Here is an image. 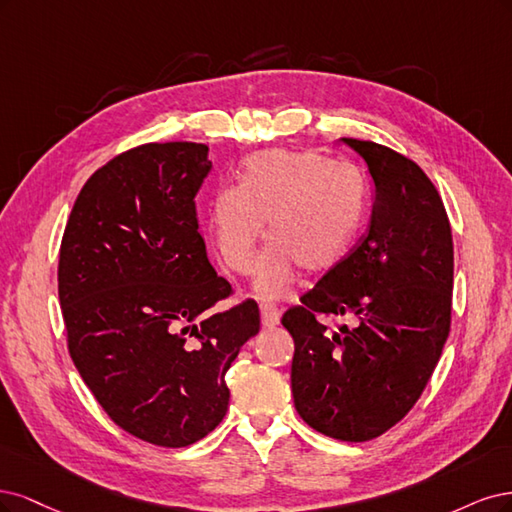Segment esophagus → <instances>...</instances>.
<instances>
[{"label":"esophagus","instance_id":"34e87169","mask_svg":"<svg viewBox=\"0 0 512 512\" xmlns=\"http://www.w3.org/2000/svg\"><path fill=\"white\" fill-rule=\"evenodd\" d=\"M261 310V323L263 327H276L280 323V308L274 306V304H261L259 306Z\"/></svg>","mask_w":512,"mask_h":512}]
</instances>
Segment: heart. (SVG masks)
Here are the masks:
<instances>
[{"label":"heart","mask_w":512,"mask_h":512,"mask_svg":"<svg viewBox=\"0 0 512 512\" xmlns=\"http://www.w3.org/2000/svg\"><path fill=\"white\" fill-rule=\"evenodd\" d=\"M364 210L366 187L355 170L329 166L315 153L272 148L242 163L236 187L214 193L208 232L225 266L246 274L268 223L272 242L259 257L253 289L276 300L293 287L300 268L321 274L338 266Z\"/></svg>","instance_id":"obj_1"}]
</instances>
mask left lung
Wrapping results in <instances>:
<instances>
[{"instance_id": "1", "label": "left lung", "mask_w": 512, "mask_h": 512, "mask_svg": "<svg viewBox=\"0 0 512 512\" xmlns=\"http://www.w3.org/2000/svg\"><path fill=\"white\" fill-rule=\"evenodd\" d=\"M368 166V234L289 308L295 410L329 438L366 442L415 406L451 327L453 238L447 210L415 161L391 148L340 138ZM321 314L355 328L327 330Z\"/></svg>"}]
</instances>
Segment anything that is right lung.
<instances>
[{"label": "right lung", "mask_w": 512, "mask_h": 512, "mask_svg": "<svg viewBox=\"0 0 512 512\" xmlns=\"http://www.w3.org/2000/svg\"><path fill=\"white\" fill-rule=\"evenodd\" d=\"M208 146L144 144L97 170L76 197L59 253V302L82 381L125 432L189 447L221 423L225 372L259 332L197 232Z\"/></svg>", "instance_id": "add662e5"}]
</instances>
